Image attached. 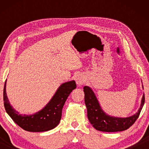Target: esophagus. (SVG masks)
<instances>
[{"label": "esophagus", "mask_w": 149, "mask_h": 149, "mask_svg": "<svg viewBox=\"0 0 149 149\" xmlns=\"http://www.w3.org/2000/svg\"><path fill=\"white\" fill-rule=\"evenodd\" d=\"M85 79L84 77L83 76H81V75H78L77 77L76 78V83L77 85H79V86H81V85H82L83 83H85Z\"/></svg>", "instance_id": "obj_1"}]
</instances>
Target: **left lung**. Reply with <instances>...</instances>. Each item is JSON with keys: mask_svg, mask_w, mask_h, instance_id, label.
I'll use <instances>...</instances> for the list:
<instances>
[{"mask_svg": "<svg viewBox=\"0 0 149 149\" xmlns=\"http://www.w3.org/2000/svg\"><path fill=\"white\" fill-rule=\"evenodd\" d=\"M85 93V103L87 107V117L93 127L101 132H115L127 130L131 127L139 117L144 104V94L141 101V105L138 113L129 117L121 118L111 117L102 110L95 95L90 87H83Z\"/></svg>", "mask_w": 149, "mask_h": 149, "instance_id": "8db88e82", "label": "left lung"}]
</instances>
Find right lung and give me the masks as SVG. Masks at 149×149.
<instances>
[{
	"mask_svg": "<svg viewBox=\"0 0 149 149\" xmlns=\"http://www.w3.org/2000/svg\"><path fill=\"white\" fill-rule=\"evenodd\" d=\"M6 81L3 90L5 111L13 121L28 132H40L54 129L60 123L64 103L73 89L77 87L74 81L64 83L60 86L47 104L34 115H21L10 104L6 93Z\"/></svg>",
	"mask_w": 149,
	"mask_h": 149,
	"instance_id": "add662e5",
	"label": "right lung"
}]
</instances>
